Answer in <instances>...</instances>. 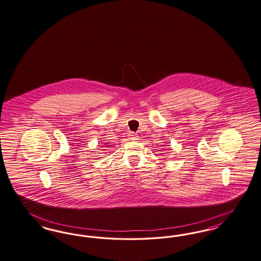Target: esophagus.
<instances>
[{
    "instance_id": "34e87169",
    "label": "esophagus",
    "mask_w": 261,
    "mask_h": 261,
    "mask_svg": "<svg viewBox=\"0 0 261 261\" xmlns=\"http://www.w3.org/2000/svg\"><path fill=\"white\" fill-rule=\"evenodd\" d=\"M128 136H129L130 141H136L138 139V136L136 135L135 133H133V132H131Z\"/></svg>"
}]
</instances>
